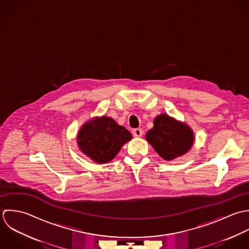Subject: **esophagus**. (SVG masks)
<instances>
[{
  "label": "esophagus",
  "instance_id": "esophagus-1",
  "mask_svg": "<svg viewBox=\"0 0 249 249\" xmlns=\"http://www.w3.org/2000/svg\"><path fill=\"white\" fill-rule=\"evenodd\" d=\"M142 134H143V132H142V129H140V128H138V129H134V130H133V135H134L136 138H140V137H142Z\"/></svg>",
  "mask_w": 249,
  "mask_h": 249
}]
</instances>
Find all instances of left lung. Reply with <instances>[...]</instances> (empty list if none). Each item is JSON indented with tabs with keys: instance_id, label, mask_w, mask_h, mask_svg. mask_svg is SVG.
<instances>
[{
	"instance_id": "1",
	"label": "left lung",
	"mask_w": 249,
	"mask_h": 249,
	"mask_svg": "<svg viewBox=\"0 0 249 249\" xmlns=\"http://www.w3.org/2000/svg\"><path fill=\"white\" fill-rule=\"evenodd\" d=\"M146 140L161 158L170 160L190 150L194 134L186 124L160 114L155 118L154 127L147 132Z\"/></svg>"
}]
</instances>
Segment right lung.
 Returning <instances> with one entry per match:
<instances>
[{"instance_id":"obj_1","label":"right lung","mask_w":249,"mask_h":249,"mask_svg":"<svg viewBox=\"0 0 249 249\" xmlns=\"http://www.w3.org/2000/svg\"><path fill=\"white\" fill-rule=\"evenodd\" d=\"M77 139L80 149L87 156L98 163H104L115 157L132 139V135L110 117L102 116L86 123Z\"/></svg>"}]
</instances>
